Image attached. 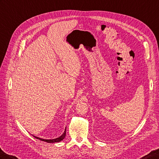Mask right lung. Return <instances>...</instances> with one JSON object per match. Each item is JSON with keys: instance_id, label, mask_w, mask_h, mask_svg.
Returning a JSON list of instances; mask_svg holds the SVG:
<instances>
[{"instance_id": "1", "label": "right lung", "mask_w": 159, "mask_h": 159, "mask_svg": "<svg viewBox=\"0 0 159 159\" xmlns=\"http://www.w3.org/2000/svg\"><path fill=\"white\" fill-rule=\"evenodd\" d=\"M65 135H66V129H65L64 133H63V134H62V135H61V136H59V138H55V139H49V140H47V139L40 138H39V137L34 136V135H33V136L35 137L36 138H37V139H38V140H42V141H44V142H48V143H54V142H61V140H63V139L65 138Z\"/></svg>"}]
</instances>
